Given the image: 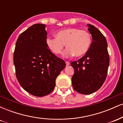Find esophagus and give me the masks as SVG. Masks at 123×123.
<instances>
[{"label": "esophagus", "instance_id": "esophagus-1", "mask_svg": "<svg viewBox=\"0 0 123 123\" xmlns=\"http://www.w3.org/2000/svg\"><path fill=\"white\" fill-rule=\"evenodd\" d=\"M65 63H66V66H68V65H70V62H68V61H66Z\"/></svg>", "mask_w": 123, "mask_h": 123}]
</instances>
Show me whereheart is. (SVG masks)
<instances>
[{"instance_id": "obj_1", "label": "heart", "mask_w": 123, "mask_h": 123, "mask_svg": "<svg viewBox=\"0 0 123 123\" xmlns=\"http://www.w3.org/2000/svg\"><path fill=\"white\" fill-rule=\"evenodd\" d=\"M56 37H47L46 45L52 53L59 54L65 47L63 51L65 57L72 56L80 57L87 53L91 44V36L85 30H80L77 28H68L58 31Z\"/></svg>"}]
</instances>
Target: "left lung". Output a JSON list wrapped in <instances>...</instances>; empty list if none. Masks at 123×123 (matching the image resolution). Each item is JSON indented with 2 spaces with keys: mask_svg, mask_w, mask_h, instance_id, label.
Returning a JSON list of instances; mask_svg holds the SVG:
<instances>
[{
  "mask_svg": "<svg viewBox=\"0 0 123 123\" xmlns=\"http://www.w3.org/2000/svg\"><path fill=\"white\" fill-rule=\"evenodd\" d=\"M87 25L92 38L91 46L84 56L71 62L74 69L72 77L73 87L82 94H91L101 88L106 78L109 65L105 37L94 26Z\"/></svg>",
  "mask_w": 123,
  "mask_h": 123,
  "instance_id": "left-lung-1",
  "label": "left lung"
}]
</instances>
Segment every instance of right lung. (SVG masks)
<instances>
[{
	"mask_svg": "<svg viewBox=\"0 0 123 123\" xmlns=\"http://www.w3.org/2000/svg\"><path fill=\"white\" fill-rule=\"evenodd\" d=\"M46 25L36 24L21 33L15 44L14 64L18 82L25 91L43 97L53 91L65 61L46 45Z\"/></svg>",
	"mask_w": 123,
	"mask_h": 123,
	"instance_id": "1",
	"label": "right lung"
}]
</instances>
